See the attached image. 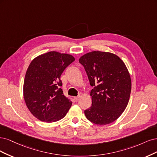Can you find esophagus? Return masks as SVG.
<instances>
[{"label":"esophagus","mask_w":157,"mask_h":157,"mask_svg":"<svg viewBox=\"0 0 157 157\" xmlns=\"http://www.w3.org/2000/svg\"><path fill=\"white\" fill-rule=\"evenodd\" d=\"M79 98H80V96H78V97H74V100L75 102H78V100H79Z\"/></svg>","instance_id":"obj_1"}]
</instances>
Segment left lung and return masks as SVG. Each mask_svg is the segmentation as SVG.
<instances>
[{
    "mask_svg": "<svg viewBox=\"0 0 157 157\" xmlns=\"http://www.w3.org/2000/svg\"><path fill=\"white\" fill-rule=\"evenodd\" d=\"M90 85L92 105L85 110L87 119L105 125L117 119L128 105L131 79L124 62L109 52L94 51L81 57Z\"/></svg>",
    "mask_w": 157,
    "mask_h": 157,
    "instance_id": "8db88e82",
    "label": "left lung"
}]
</instances>
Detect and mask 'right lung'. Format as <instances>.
Wrapping results in <instances>:
<instances>
[{"label": "right lung", "instance_id": "obj_1", "mask_svg": "<svg viewBox=\"0 0 157 157\" xmlns=\"http://www.w3.org/2000/svg\"><path fill=\"white\" fill-rule=\"evenodd\" d=\"M75 60L71 55L50 52L34 59L23 84L25 103L35 117L45 123L65 117L72 102L63 94L60 75Z\"/></svg>", "mask_w": 157, "mask_h": 157}]
</instances>
